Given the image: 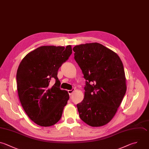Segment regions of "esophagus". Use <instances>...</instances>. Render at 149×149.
Here are the masks:
<instances>
[{
  "instance_id": "34e87169",
  "label": "esophagus",
  "mask_w": 149,
  "mask_h": 149,
  "mask_svg": "<svg viewBox=\"0 0 149 149\" xmlns=\"http://www.w3.org/2000/svg\"><path fill=\"white\" fill-rule=\"evenodd\" d=\"M74 91V89H72L70 90H68V93L69 94V95H71L72 94Z\"/></svg>"
}]
</instances>
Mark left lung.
<instances>
[{
  "mask_svg": "<svg viewBox=\"0 0 149 149\" xmlns=\"http://www.w3.org/2000/svg\"><path fill=\"white\" fill-rule=\"evenodd\" d=\"M74 59L87 80L83 100L77 104L80 119L93 127L109 122L126 93L122 61L113 51L97 42L75 46Z\"/></svg>",
  "mask_w": 149,
  "mask_h": 149,
  "instance_id": "8db88e82",
  "label": "left lung"
}]
</instances>
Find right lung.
I'll return each mask as SVG.
<instances>
[{"instance_id": "right-lung-1", "label": "right lung", "mask_w": 149, "mask_h": 149, "mask_svg": "<svg viewBox=\"0 0 149 149\" xmlns=\"http://www.w3.org/2000/svg\"><path fill=\"white\" fill-rule=\"evenodd\" d=\"M72 53V46H42L29 52L17 69V91L21 104L28 116L41 126H51L61 118L69 98L60 89L58 71ZM55 78L56 83L50 85Z\"/></svg>"}]
</instances>
